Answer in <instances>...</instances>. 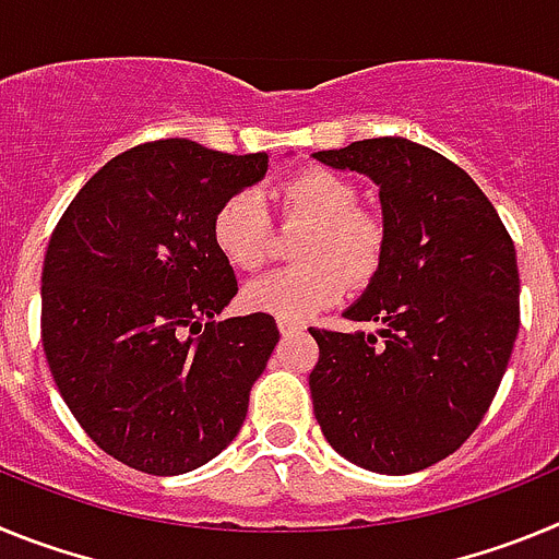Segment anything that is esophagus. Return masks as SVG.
I'll use <instances>...</instances> for the list:
<instances>
[{
  "mask_svg": "<svg viewBox=\"0 0 559 559\" xmlns=\"http://www.w3.org/2000/svg\"><path fill=\"white\" fill-rule=\"evenodd\" d=\"M302 328H305L302 322H288V319H280V333L283 335H294V333H299Z\"/></svg>",
  "mask_w": 559,
  "mask_h": 559,
  "instance_id": "esophagus-1",
  "label": "esophagus"
}]
</instances>
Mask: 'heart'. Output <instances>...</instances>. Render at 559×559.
<instances>
[{"label":"heart","mask_w":559,"mask_h":559,"mask_svg":"<svg viewBox=\"0 0 559 559\" xmlns=\"http://www.w3.org/2000/svg\"><path fill=\"white\" fill-rule=\"evenodd\" d=\"M283 210L313 221V231L302 246L310 263L276 269L243 288L246 308L288 322H302L319 310L341 302L355 280H367L383 254V224L358 210V187L330 170L308 167L280 187ZM271 212L257 190H237L215 210L212 240L235 269L254 271L271 251ZM341 262L345 265H337Z\"/></svg>","instance_id":"heart-1"}]
</instances>
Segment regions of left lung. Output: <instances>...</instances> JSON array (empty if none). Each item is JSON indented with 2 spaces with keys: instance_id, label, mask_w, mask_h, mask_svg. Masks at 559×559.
I'll list each match as a JSON object with an SVG mask.
<instances>
[{
  "instance_id": "left-lung-1",
  "label": "left lung",
  "mask_w": 559,
  "mask_h": 559,
  "mask_svg": "<svg viewBox=\"0 0 559 559\" xmlns=\"http://www.w3.org/2000/svg\"><path fill=\"white\" fill-rule=\"evenodd\" d=\"M378 187L383 254L344 316L374 333L310 330L313 414L335 453L406 476L445 459L478 428L518 335L512 237L476 181L403 136L313 153Z\"/></svg>"
}]
</instances>
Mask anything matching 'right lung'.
<instances>
[{
	"label": "right lung",
	"instance_id": "1",
	"mask_svg": "<svg viewBox=\"0 0 559 559\" xmlns=\"http://www.w3.org/2000/svg\"><path fill=\"white\" fill-rule=\"evenodd\" d=\"M265 170L269 153L136 145L83 185L49 237V372L92 442L133 471H195L243 426L280 330L269 313L215 322L237 280L212 218Z\"/></svg>",
	"mask_w": 559,
	"mask_h": 559
}]
</instances>
